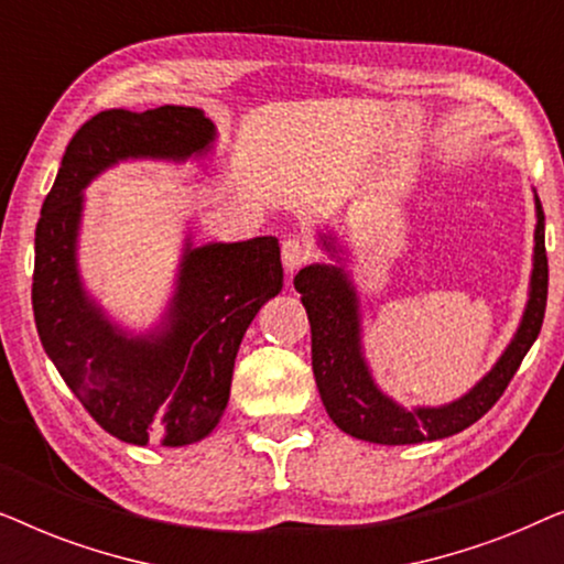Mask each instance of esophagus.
<instances>
[{"label":"esophagus","mask_w":564,"mask_h":564,"mask_svg":"<svg viewBox=\"0 0 564 564\" xmlns=\"http://www.w3.org/2000/svg\"><path fill=\"white\" fill-rule=\"evenodd\" d=\"M311 257H313L311 243H307L305 238L292 236V238H288V241L282 243V264H284V269H288L290 274L297 272V269L303 267V264H307V261H311Z\"/></svg>","instance_id":"obj_1"}]
</instances>
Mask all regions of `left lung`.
Here are the masks:
<instances>
[{
	"label": "left lung",
	"mask_w": 564,
	"mask_h": 564,
	"mask_svg": "<svg viewBox=\"0 0 564 564\" xmlns=\"http://www.w3.org/2000/svg\"><path fill=\"white\" fill-rule=\"evenodd\" d=\"M536 228H534V267L529 280V300L511 344L500 354L496 365L473 390L446 405L405 408L377 388L372 369L367 365L361 346V311L359 295L346 269V246L330 234H318L323 249L336 264H311L300 269L295 290L303 300L311 321L313 375L321 400L330 421L344 434L372 444H421L459 434L496 405L511 382L516 369L527 357L531 344L542 330L546 307V269L544 251V210L534 192Z\"/></svg>",
	"instance_id": "obj_1"
}]
</instances>
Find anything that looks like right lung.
<instances>
[{
	"instance_id": "right-lung-1",
	"label": "right lung",
	"mask_w": 564,
	"mask_h": 564,
	"mask_svg": "<svg viewBox=\"0 0 564 564\" xmlns=\"http://www.w3.org/2000/svg\"><path fill=\"white\" fill-rule=\"evenodd\" d=\"M215 138L213 120L197 107L99 112L66 145L37 220V336L91 419L120 442L187 446L218 426L246 328L282 290L280 243L259 236L195 246L187 234L161 323L133 334L82 282L84 189L120 161H199Z\"/></svg>"
}]
</instances>
